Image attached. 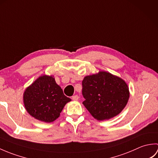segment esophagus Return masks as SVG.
Returning <instances> with one entry per match:
<instances>
[{
	"label": "esophagus",
	"mask_w": 158,
	"mask_h": 158,
	"mask_svg": "<svg viewBox=\"0 0 158 158\" xmlns=\"http://www.w3.org/2000/svg\"><path fill=\"white\" fill-rule=\"evenodd\" d=\"M72 100H74V101H77V100H79V96L77 95H75L72 96Z\"/></svg>",
	"instance_id": "1"
}]
</instances>
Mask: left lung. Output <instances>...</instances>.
I'll return each instance as SVG.
<instances>
[{"mask_svg":"<svg viewBox=\"0 0 158 158\" xmlns=\"http://www.w3.org/2000/svg\"><path fill=\"white\" fill-rule=\"evenodd\" d=\"M82 86L83 105L98 121L119 115L128 102L130 91L126 82L109 72L102 70L85 77Z\"/></svg>","mask_w":158,"mask_h":158,"instance_id":"1","label":"left lung"}]
</instances>
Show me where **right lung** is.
<instances>
[{
	"mask_svg": "<svg viewBox=\"0 0 158 158\" xmlns=\"http://www.w3.org/2000/svg\"><path fill=\"white\" fill-rule=\"evenodd\" d=\"M70 100L64 94L52 75L40 76L26 88L23 94L26 111L35 119L45 123L58 119L66 104Z\"/></svg>",
	"mask_w": 158,
	"mask_h": 158,
	"instance_id": "obj_1",
	"label": "right lung"
}]
</instances>
